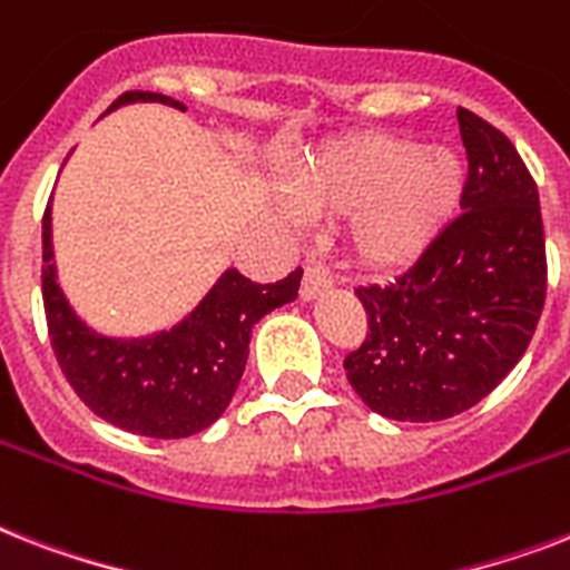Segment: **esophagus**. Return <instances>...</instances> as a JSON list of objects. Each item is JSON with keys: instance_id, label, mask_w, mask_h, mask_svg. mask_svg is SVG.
I'll use <instances>...</instances> for the list:
<instances>
[{"instance_id": "obj_1", "label": "esophagus", "mask_w": 570, "mask_h": 570, "mask_svg": "<svg viewBox=\"0 0 570 570\" xmlns=\"http://www.w3.org/2000/svg\"><path fill=\"white\" fill-rule=\"evenodd\" d=\"M331 284H333V277L327 266H322V263H307L304 277H301V298L304 301L316 298V295L325 293Z\"/></svg>"}]
</instances>
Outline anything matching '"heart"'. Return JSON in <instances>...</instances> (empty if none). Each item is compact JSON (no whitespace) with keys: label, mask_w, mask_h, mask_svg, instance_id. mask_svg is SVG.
Masks as SVG:
<instances>
[{"label":"heart","mask_w":570,"mask_h":570,"mask_svg":"<svg viewBox=\"0 0 570 570\" xmlns=\"http://www.w3.org/2000/svg\"><path fill=\"white\" fill-rule=\"evenodd\" d=\"M460 160L445 149L357 134L295 169L289 196L309 216H345L360 261L395 266L424 248L460 196Z\"/></svg>","instance_id":"heart-1"}]
</instances>
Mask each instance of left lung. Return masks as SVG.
Wrapping results in <instances>:
<instances>
[{
    "label": "left lung",
    "instance_id": "8db88e82",
    "mask_svg": "<svg viewBox=\"0 0 570 570\" xmlns=\"http://www.w3.org/2000/svg\"><path fill=\"white\" fill-rule=\"evenodd\" d=\"M469 175L462 210L410 269L357 286L368 331L342 365L363 404L442 421L483 401L524 357L548 295L535 180L492 122L456 108Z\"/></svg>",
    "mask_w": 570,
    "mask_h": 570
}]
</instances>
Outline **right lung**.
<instances>
[{"label":"right lung","mask_w":570,"mask_h":570,"mask_svg":"<svg viewBox=\"0 0 570 570\" xmlns=\"http://www.w3.org/2000/svg\"><path fill=\"white\" fill-rule=\"evenodd\" d=\"M125 101L184 105L160 92L128 90ZM301 269L277 284H254L228 269L189 318L149 340H105L69 309L55 281L52 216L43 213V307L60 372L99 419L151 439H184L210 428L237 392L257 318L295 301Z\"/></svg>","instance_id":"1"}]
</instances>
